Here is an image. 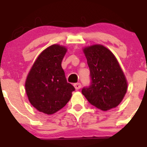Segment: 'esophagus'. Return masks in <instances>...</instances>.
<instances>
[{
  "label": "esophagus",
  "instance_id": "34e87169",
  "mask_svg": "<svg viewBox=\"0 0 147 147\" xmlns=\"http://www.w3.org/2000/svg\"><path fill=\"white\" fill-rule=\"evenodd\" d=\"M74 88H75V89L76 90H79V89H80V88H81V84H80V83H75L74 85Z\"/></svg>",
  "mask_w": 147,
  "mask_h": 147
}]
</instances>
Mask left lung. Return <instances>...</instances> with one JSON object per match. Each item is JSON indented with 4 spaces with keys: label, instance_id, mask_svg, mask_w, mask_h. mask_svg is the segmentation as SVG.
I'll return each mask as SVG.
<instances>
[{
    "label": "left lung",
    "instance_id": "8db88e82",
    "mask_svg": "<svg viewBox=\"0 0 147 147\" xmlns=\"http://www.w3.org/2000/svg\"><path fill=\"white\" fill-rule=\"evenodd\" d=\"M90 68L91 84L82 93L92 105L106 111L116 107L124 98L127 82L121 67L108 49L93 45L83 49Z\"/></svg>",
    "mask_w": 147,
    "mask_h": 147
}]
</instances>
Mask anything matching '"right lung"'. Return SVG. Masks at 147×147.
Returning a JSON list of instances; mask_svg holds the SVG:
<instances>
[{"mask_svg":"<svg viewBox=\"0 0 147 147\" xmlns=\"http://www.w3.org/2000/svg\"><path fill=\"white\" fill-rule=\"evenodd\" d=\"M67 52L65 46L51 45L34 62L25 83L28 101L34 108L51 115L69 102L75 88L67 83L62 61Z\"/></svg>","mask_w":147,"mask_h":147,"instance_id":"right-lung-1","label":"right lung"}]
</instances>
